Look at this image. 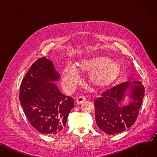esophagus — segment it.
Instances as JSON below:
<instances>
[{"label": "esophagus", "mask_w": 157, "mask_h": 157, "mask_svg": "<svg viewBox=\"0 0 157 157\" xmlns=\"http://www.w3.org/2000/svg\"><path fill=\"white\" fill-rule=\"evenodd\" d=\"M85 101H86V98L84 96H80L76 99V102L77 104H82Z\"/></svg>", "instance_id": "esophagus-1"}]
</instances>
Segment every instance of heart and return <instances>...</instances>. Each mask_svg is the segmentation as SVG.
<instances>
[{"instance_id": "obj_1", "label": "heart", "mask_w": 157, "mask_h": 157, "mask_svg": "<svg viewBox=\"0 0 157 157\" xmlns=\"http://www.w3.org/2000/svg\"><path fill=\"white\" fill-rule=\"evenodd\" d=\"M91 71L89 81L96 87L102 88L113 82L120 73L118 63L104 56L95 55L82 59L74 66L68 65L63 71V81L67 89L73 88L77 83L79 73Z\"/></svg>"}]
</instances>
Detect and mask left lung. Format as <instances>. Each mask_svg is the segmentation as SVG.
<instances>
[{"label": "left lung", "mask_w": 157, "mask_h": 157, "mask_svg": "<svg viewBox=\"0 0 157 157\" xmlns=\"http://www.w3.org/2000/svg\"><path fill=\"white\" fill-rule=\"evenodd\" d=\"M127 89L132 100L122 106ZM145 88L140 81L124 82L107 89L94 100L96 122L104 132L113 135L130 127L137 120L144 98Z\"/></svg>", "instance_id": "obj_1"}]
</instances>
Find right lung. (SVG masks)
Listing matches in <instances>:
<instances>
[{"label":"right lung","instance_id":"1","mask_svg":"<svg viewBox=\"0 0 157 157\" xmlns=\"http://www.w3.org/2000/svg\"><path fill=\"white\" fill-rule=\"evenodd\" d=\"M59 76L53 63L42 57L32 64L20 84V104L30 124L41 133L60 132L74 107L73 99L53 83Z\"/></svg>","mask_w":157,"mask_h":157}]
</instances>
